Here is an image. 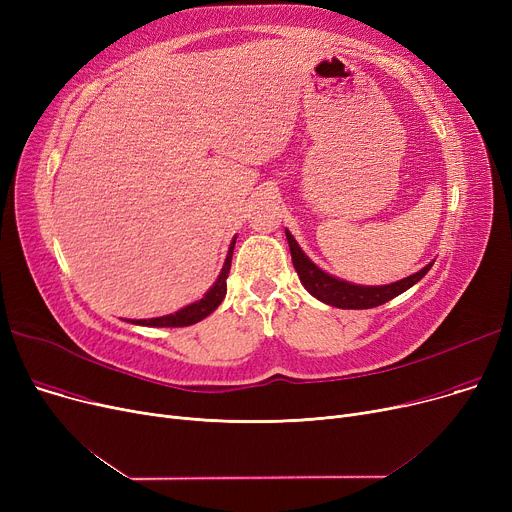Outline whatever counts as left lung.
Listing matches in <instances>:
<instances>
[{
    "mask_svg": "<svg viewBox=\"0 0 512 512\" xmlns=\"http://www.w3.org/2000/svg\"><path fill=\"white\" fill-rule=\"evenodd\" d=\"M286 238L290 245V255H292V265L297 270L303 286L313 294L315 299L324 301L332 307L340 309H371V307H380L388 301H392L398 294L409 290L413 284H417L427 272L432 263L425 265L421 272L398 280L388 286H357V284H348L344 280H338L326 272H321L319 267L301 251L297 245V240L292 238V234L286 230Z\"/></svg>",
    "mask_w": 512,
    "mask_h": 512,
    "instance_id": "obj_1",
    "label": "left lung"
}]
</instances>
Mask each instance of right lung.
Segmentation results:
<instances>
[{
  "instance_id": "add662e5",
  "label": "right lung",
  "mask_w": 512,
  "mask_h": 512,
  "mask_svg": "<svg viewBox=\"0 0 512 512\" xmlns=\"http://www.w3.org/2000/svg\"><path fill=\"white\" fill-rule=\"evenodd\" d=\"M234 242L230 245V251H228V257H226V263H224V270L218 278V282H215L209 292L205 294V297L193 305H188L172 315H166V317H155V319H141L137 321L139 326H153V328H184V326H193L197 324V321H201L203 317H207L209 313H213L215 309L220 307V303L224 301L226 297V278L230 274V263H232V251H234Z\"/></svg>"
}]
</instances>
